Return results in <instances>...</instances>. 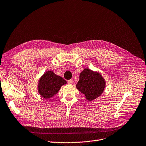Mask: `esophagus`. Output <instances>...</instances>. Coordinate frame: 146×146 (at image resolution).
I'll return each instance as SVG.
<instances>
[{
    "instance_id": "esophagus-1",
    "label": "esophagus",
    "mask_w": 146,
    "mask_h": 146,
    "mask_svg": "<svg viewBox=\"0 0 146 146\" xmlns=\"http://www.w3.org/2000/svg\"><path fill=\"white\" fill-rule=\"evenodd\" d=\"M67 82H68V84H69V85H72V80H68Z\"/></svg>"
}]
</instances>
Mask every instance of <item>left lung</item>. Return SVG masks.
Instances as JSON below:
<instances>
[{
	"instance_id": "obj_1",
	"label": "left lung",
	"mask_w": 146,
	"mask_h": 146,
	"mask_svg": "<svg viewBox=\"0 0 146 146\" xmlns=\"http://www.w3.org/2000/svg\"><path fill=\"white\" fill-rule=\"evenodd\" d=\"M105 86V80L99 73L86 68L81 72L80 80L76 87L90 102L102 94Z\"/></svg>"
}]
</instances>
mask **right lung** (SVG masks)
I'll return each instance as SVG.
<instances>
[{
  "instance_id": "add662e5",
  "label": "right lung",
  "mask_w": 146,
  "mask_h": 146,
  "mask_svg": "<svg viewBox=\"0 0 146 146\" xmlns=\"http://www.w3.org/2000/svg\"><path fill=\"white\" fill-rule=\"evenodd\" d=\"M66 81L53 71H47L40 78L38 84V92L44 99L50 98L58 93L62 86Z\"/></svg>"
}]
</instances>
